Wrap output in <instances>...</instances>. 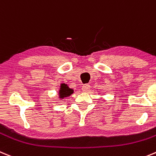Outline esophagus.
Returning a JSON list of instances; mask_svg holds the SVG:
<instances>
[{"instance_id": "esophagus-1", "label": "esophagus", "mask_w": 156, "mask_h": 156, "mask_svg": "<svg viewBox=\"0 0 156 156\" xmlns=\"http://www.w3.org/2000/svg\"><path fill=\"white\" fill-rule=\"evenodd\" d=\"M81 89H82L83 92H88V91L90 89V85H88V84H85V85H83Z\"/></svg>"}]
</instances>
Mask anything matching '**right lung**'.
Wrapping results in <instances>:
<instances>
[{"label": "right lung", "instance_id": "obj_1", "mask_svg": "<svg viewBox=\"0 0 156 156\" xmlns=\"http://www.w3.org/2000/svg\"><path fill=\"white\" fill-rule=\"evenodd\" d=\"M73 93V90L71 88H68V86L65 84H62L61 86V90H60V94H61V97H65V96H68Z\"/></svg>", "mask_w": 156, "mask_h": 156}]
</instances>
